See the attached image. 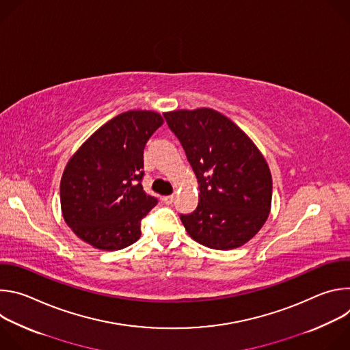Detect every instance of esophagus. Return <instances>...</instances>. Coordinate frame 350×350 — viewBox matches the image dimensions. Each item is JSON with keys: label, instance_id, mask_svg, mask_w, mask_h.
Returning a JSON list of instances; mask_svg holds the SVG:
<instances>
[{"label": "esophagus", "instance_id": "34e87169", "mask_svg": "<svg viewBox=\"0 0 350 350\" xmlns=\"http://www.w3.org/2000/svg\"><path fill=\"white\" fill-rule=\"evenodd\" d=\"M162 201L166 204V205H172L174 202V195H166L162 198Z\"/></svg>", "mask_w": 350, "mask_h": 350}]
</instances>
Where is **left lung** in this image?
I'll return each mask as SVG.
<instances>
[{
    "label": "left lung",
    "mask_w": 350,
    "mask_h": 350,
    "mask_svg": "<svg viewBox=\"0 0 350 350\" xmlns=\"http://www.w3.org/2000/svg\"><path fill=\"white\" fill-rule=\"evenodd\" d=\"M199 184L195 212L180 219L204 246L230 251L252 239L271 209L273 180L255 142L211 108L163 113Z\"/></svg>",
    "instance_id": "obj_1"
}]
</instances>
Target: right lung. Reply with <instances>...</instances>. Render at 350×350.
Listing matches in <instances>:
<instances>
[{"label":"right lung","instance_id":"right-lung-1","mask_svg":"<svg viewBox=\"0 0 350 350\" xmlns=\"http://www.w3.org/2000/svg\"><path fill=\"white\" fill-rule=\"evenodd\" d=\"M162 124L158 112H123L91 134L69 159L61 178V209L81 241L118 251L141 237V219L158 202L141 185L144 148Z\"/></svg>","mask_w":350,"mask_h":350}]
</instances>
